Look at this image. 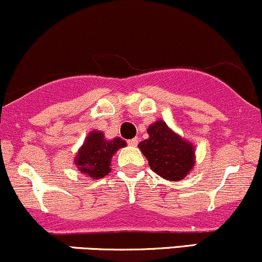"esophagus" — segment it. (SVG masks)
Here are the masks:
<instances>
[{
	"label": "esophagus",
	"mask_w": 262,
	"mask_h": 262,
	"mask_svg": "<svg viewBox=\"0 0 262 262\" xmlns=\"http://www.w3.org/2000/svg\"><path fill=\"white\" fill-rule=\"evenodd\" d=\"M127 144H128V146H132V147L137 146V144H138V138L136 137V138H132V140H128L127 141Z\"/></svg>",
	"instance_id": "obj_1"
}]
</instances>
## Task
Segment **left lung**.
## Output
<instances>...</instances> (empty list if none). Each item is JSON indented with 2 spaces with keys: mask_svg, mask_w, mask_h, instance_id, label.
<instances>
[{
  "mask_svg": "<svg viewBox=\"0 0 262 262\" xmlns=\"http://www.w3.org/2000/svg\"><path fill=\"white\" fill-rule=\"evenodd\" d=\"M149 137L138 144L150 169L165 180L178 181L189 175L195 165L193 144L181 138L163 120L148 127Z\"/></svg>",
  "mask_w": 262,
  "mask_h": 262,
  "instance_id": "8db88e82",
  "label": "left lung"
}]
</instances>
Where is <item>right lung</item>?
<instances>
[{"label":"right lung","mask_w":262,"mask_h":262,"mask_svg":"<svg viewBox=\"0 0 262 262\" xmlns=\"http://www.w3.org/2000/svg\"><path fill=\"white\" fill-rule=\"evenodd\" d=\"M125 146L126 142L120 137L106 140L103 132L92 131L77 153L75 164L81 173L94 180L100 179L112 170L110 163L114 153Z\"/></svg>","instance_id":"obj_1"}]
</instances>
